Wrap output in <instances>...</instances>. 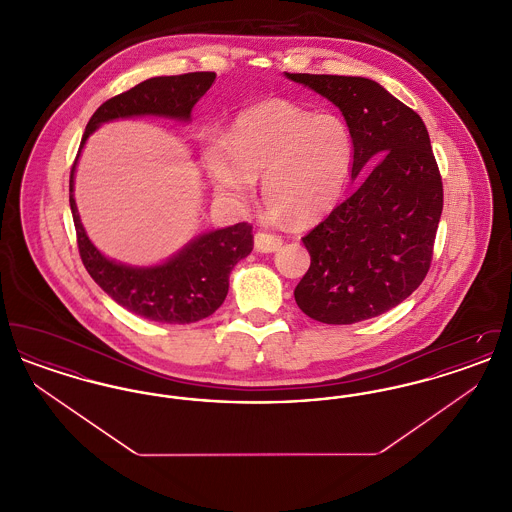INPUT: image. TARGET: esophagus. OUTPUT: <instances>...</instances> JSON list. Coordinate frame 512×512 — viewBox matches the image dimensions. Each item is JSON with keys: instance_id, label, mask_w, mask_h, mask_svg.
Instances as JSON below:
<instances>
[{"instance_id": "obj_1", "label": "esophagus", "mask_w": 512, "mask_h": 512, "mask_svg": "<svg viewBox=\"0 0 512 512\" xmlns=\"http://www.w3.org/2000/svg\"><path fill=\"white\" fill-rule=\"evenodd\" d=\"M282 245V238L268 232H257L255 234V249L261 253H272Z\"/></svg>"}]
</instances>
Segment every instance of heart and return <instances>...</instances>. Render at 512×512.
I'll list each match as a JSON object with an SVG mask.
<instances>
[{
	"label": "heart",
	"instance_id": "heart-1",
	"mask_svg": "<svg viewBox=\"0 0 512 512\" xmlns=\"http://www.w3.org/2000/svg\"><path fill=\"white\" fill-rule=\"evenodd\" d=\"M355 155L349 124L290 101L242 111L222 140L205 147V167L217 192L234 201L255 194L263 176L270 215L309 222L340 199Z\"/></svg>",
	"mask_w": 512,
	"mask_h": 512
}]
</instances>
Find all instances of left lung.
I'll list each match as a JSON object with an SVG mask.
<instances>
[{"label": "left lung", "instance_id": "8db88e82", "mask_svg": "<svg viewBox=\"0 0 512 512\" xmlns=\"http://www.w3.org/2000/svg\"><path fill=\"white\" fill-rule=\"evenodd\" d=\"M286 76L340 109L355 140L351 178L363 172L355 192L303 238L311 267L295 303L324 324L378 317L405 301L432 263L443 184L426 124L370 78Z\"/></svg>", "mask_w": 512, "mask_h": 512}]
</instances>
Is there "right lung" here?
<instances>
[{"label":"right lung","instance_id":"obj_1","mask_svg":"<svg viewBox=\"0 0 512 512\" xmlns=\"http://www.w3.org/2000/svg\"><path fill=\"white\" fill-rule=\"evenodd\" d=\"M215 73L155 76L99 105L86 124L78 155L71 169L69 201L73 211L76 242L84 267L99 288L126 311L138 317L190 324L211 317L228 293V276L238 261L253 249V234L247 222L213 230L184 245L169 261L155 267H130L107 259L90 242L74 201V171L88 136L103 122L128 117H167L190 121L199 98L215 82Z\"/></svg>","mask_w":512,"mask_h":512}]
</instances>
